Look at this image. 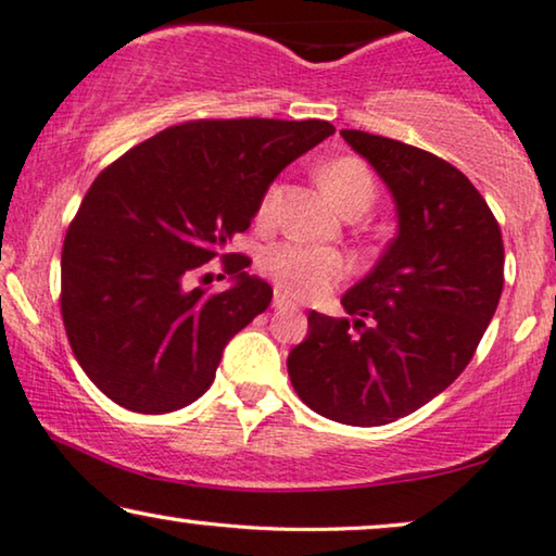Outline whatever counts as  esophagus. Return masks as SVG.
Here are the masks:
<instances>
[{
	"mask_svg": "<svg viewBox=\"0 0 556 556\" xmlns=\"http://www.w3.org/2000/svg\"><path fill=\"white\" fill-rule=\"evenodd\" d=\"M271 304H275V309H296V304L289 300V296L281 294L279 289L275 292V302H271Z\"/></svg>",
	"mask_w": 556,
	"mask_h": 556,
	"instance_id": "esophagus-1",
	"label": "esophagus"
}]
</instances>
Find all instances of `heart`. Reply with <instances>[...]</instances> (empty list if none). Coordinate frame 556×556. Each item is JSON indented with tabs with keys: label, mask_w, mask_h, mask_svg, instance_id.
<instances>
[{
	"label": "heart",
	"mask_w": 556,
	"mask_h": 556,
	"mask_svg": "<svg viewBox=\"0 0 556 556\" xmlns=\"http://www.w3.org/2000/svg\"><path fill=\"white\" fill-rule=\"evenodd\" d=\"M319 184L330 193L342 214L350 211H367L372 206L375 193V174L370 166L357 155H340L319 168ZM279 186H269L262 197L256 218L269 222L277 211ZM260 267L264 275L275 281L279 292L296 300H312V296L327 294L334 285H340L348 277V260L334 249L325 247H307L296 241H285V244L269 247L262 254Z\"/></svg>",
	"instance_id": "1"
}]
</instances>
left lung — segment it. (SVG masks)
<instances>
[{
  "label": "left lung",
  "mask_w": 556,
  "mask_h": 556,
  "mask_svg": "<svg viewBox=\"0 0 556 556\" xmlns=\"http://www.w3.org/2000/svg\"><path fill=\"white\" fill-rule=\"evenodd\" d=\"M397 208V233L342 296L348 317L309 312L287 357L304 405L345 426H386L443 393L479 348L504 287L498 222L448 161L363 130H342Z\"/></svg>",
  "instance_id": "obj_1"
}]
</instances>
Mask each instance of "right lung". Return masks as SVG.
Listing matches in <instances>:
<instances>
[{
  "mask_svg": "<svg viewBox=\"0 0 556 556\" xmlns=\"http://www.w3.org/2000/svg\"><path fill=\"white\" fill-rule=\"evenodd\" d=\"M332 132L327 121H189L100 170L62 244L60 309L77 363L113 403L159 416L206 393L226 342L271 302L226 244L281 168ZM216 255L235 287L191 288Z\"/></svg>",
  "mask_w": 556,
  "mask_h": 556,
  "instance_id": "1",
  "label": "right lung"
}]
</instances>
